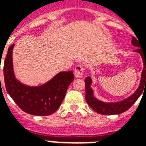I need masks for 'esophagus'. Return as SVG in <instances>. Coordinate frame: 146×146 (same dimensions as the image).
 Wrapping results in <instances>:
<instances>
[{
    "instance_id": "obj_1",
    "label": "esophagus",
    "mask_w": 146,
    "mask_h": 146,
    "mask_svg": "<svg viewBox=\"0 0 146 146\" xmlns=\"http://www.w3.org/2000/svg\"><path fill=\"white\" fill-rule=\"evenodd\" d=\"M84 67L83 65H77L74 69V76L76 78H80L83 76L84 74Z\"/></svg>"
}]
</instances>
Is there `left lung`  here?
I'll use <instances>...</instances> for the list:
<instances>
[{
  "instance_id": "obj_1",
  "label": "left lung",
  "mask_w": 146,
  "mask_h": 146,
  "mask_svg": "<svg viewBox=\"0 0 146 146\" xmlns=\"http://www.w3.org/2000/svg\"><path fill=\"white\" fill-rule=\"evenodd\" d=\"M131 44L135 47L140 48L139 40L135 39L134 36L132 37ZM134 51L138 52L141 55L143 62V70L141 72V80L139 86L131 95H130L122 101L116 102H105L101 100H98L95 98L94 95V91L92 88V79L91 76H87L85 78V90L86 95L85 99L89 106L94 110L96 113L103 115H114L119 114L131 107V106L138 100L141 94L143 92V89L146 87V51H143L141 48H138Z\"/></svg>"
}]
</instances>
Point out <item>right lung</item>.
Returning <instances> with one entry per match:
<instances>
[{
    "instance_id": "obj_1",
    "label": "right lung",
    "mask_w": 146,
    "mask_h": 146,
    "mask_svg": "<svg viewBox=\"0 0 146 146\" xmlns=\"http://www.w3.org/2000/svg\"><path fill=\"white\" fill-rule=\"evenodd\" d=\"M14 46L12 44L8 48L4 62L5 83L8 95L25 113L34 116L54 113L62 104L67 88L74 79L73 71L60 72L41 85L24 84L15 75L12 62Z\"/></svg>"
}]
</instances>
